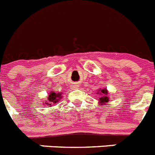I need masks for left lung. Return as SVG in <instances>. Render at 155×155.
<instances>
[{
    "instance_id": "1",
    "label": "left lung",
    "mask_w": 155,
    "mask_h": 155,
    "mask_svg": "<svg viewBox=\"0 0 155 155\" xmlns=\"http://www.w3.org/2000/svg\"><path fill=\"white\" fill-rule=\"evenodd\" d=\"M97 94H100L99 98V103L100 105H105V104L109 102V96H108V94H109V91L106 89V87L103 88V89H98Z\"/></svg>"
}]
</instances>
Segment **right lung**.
<instances>
[{
	"mask_svg": "<svg viewBox=\"0 0 155 155\" xmlns=\"http://www.w3.org/2000/svg\"><path fill=\"white\" fill-rule=\"evenodd\" d=\"M63 98L62 93H57L54 91H50L47 97V101L44 103V105H49V107H51L53 104H56L60 101V99Z\"/></svg>",
	"mask_w": 155,
	"mask_h": 155,
	"instance_id": "1",
	"label": "right lung"
}]
</instances>
